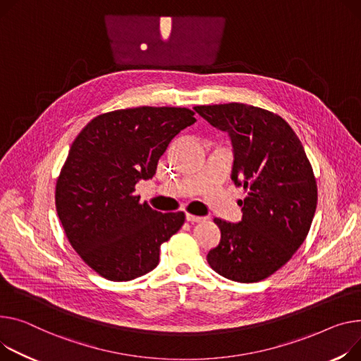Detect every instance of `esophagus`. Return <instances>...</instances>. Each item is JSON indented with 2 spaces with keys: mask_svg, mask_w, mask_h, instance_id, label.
<instances>
[{
  "mask_svg": "<svg viewBox=\"0 0 361 361\" xmlns=\"http://www.w3.org/2000/svg\"><path fill=\"white\" fill-rule=\"evenodd\" d=\"M185 219L188 222H191V224H197V222H203L204 221V218H202V216H195V214H190V213L185 214Z\"/></svg>",
  "mask_w": 361,
  "mask_h": 361,
  "instance_id": "obj_1",
  "label": "esophagus"
}]
</instances>
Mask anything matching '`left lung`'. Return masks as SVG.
I'll return each instance as SVG.
<instances>
[{"label": "left lung", "mask_w": 361, "mask_h": 361, "mask_svg": "<svg viewBox=\"0 0 361 361\" xmlns=\"http://www.w3.org/2000/svg\"><path fill=\"white\" fill-rule=\"evenodd\" d=\"M195 110L232 143L231 178L248 190L238 224L214 218L221 243L207 254L221 276L254 283L267 279L303 244L317 210V180L302 143L280 116L229 103Z\"/></svg>", "instance_id": "obj_1"}]
</instances>
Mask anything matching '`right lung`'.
I'll list each match as a JSON object with an SVG mask.
<instances>
[{
    "label": "right lung",
    "instance_id": "obj_1",
    "mask_svg": "<svg viewBox=\"0 0 361 361\" xmlns=\"http://www.w3.org/2000/svg\"><path fill=\"white\" fill-rule=\"evenodd\" d=\"M196 122L181 107H136L92 118L71 145L56 181V212L85 264L111 281L152 271L161 244L185 214L139 203L135 185L149 180L168 143Z\"/></svg>",
    "mask_w": 361,
    "mask_h": 361
}]
</instances>
